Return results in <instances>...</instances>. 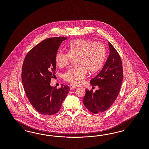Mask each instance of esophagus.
Returning <instances> with one entry per match:
<instances>
[{
    "mask_svg": "<svg viewBox=\"0 0 149 149\" xmlns=\"http://www.w3.org/2000/svg\"><path fill=\"white\" fill-rule=\"evenodd\" d=\"M75 88H76V87H75V86H73V85H71V86H70V89L71 90H72L75 89Z\"/></svg>",
    "mask_w": 149,
    "mask_h": 149,
    "instance_id": "esophagus-1",
    "label": "esophagus"
}]
</instances>
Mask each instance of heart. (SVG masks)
Listing matches in <instances>:
<instances>
[{"instance_id": "obj_1", "label": "heart", "mask_w": 149, "mask_h": 149, "mask_svg": "<svg viewBox=\"0 0 149 149\" xmlns=\"http://www.w3.org/2000/svg\"><path fill=\"white\" fill-rule=\"evenodd\" d=\"M106 56V50L102 44L95 41L78 39L68 46V53L59 51L55 55V61L60 68L67 66L72 58H77V68L68 70L63 79L74 86L81 85L87 74L95 72L102 67Z\"/></svg>"}]
</instances>
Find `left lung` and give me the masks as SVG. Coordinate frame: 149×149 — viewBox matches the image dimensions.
Segmentation results:
<instances>
[{"mask_svg":"<svg viewBox=\"0 0 149 149\" xmlns=\"http://www.w3.org/2000/svg\"><path fill=\"white\" fill-rule=\"evenodd\" d=\"M109 55L99 74L90 81L92 86L99 90L93 93L86 90L84 104L86 108L95 114L108 110L116 99L123 80L121 59L116 50L108 42Z\"/></svg>","mask_w":149,"mask_h":149,"instance_id":"left-lung-1","label":"left lung"}]
</instances>
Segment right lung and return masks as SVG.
Instances as JSON below:
<instances>
[{
  "label": "right lung",
  "instance_id": "right-lung-1",
  "mask_svg": "<svg viewBox=\"0 0 149 149\" xmlns=\"http://www.w3.org/2000/svg\"><path fill=\"white\" fill-rule=\"evenodd\" d=\"M67 38L54 37L42 41L27 54L23 64L22 81L31 104L38 112L52 115L61 109L69 87L60 88L50 85L56 74L55 55Z\"/></svg>",
  "mask_w": 149,
  "mask_h": 149
}]
</instances>
